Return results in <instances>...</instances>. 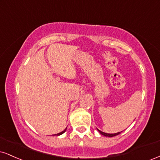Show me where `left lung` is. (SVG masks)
<instances>
[{
	"mask_svg": "<svg viewBox=\"0 0 160 160\" xmlns=\"http://www.w3.org/2000/svg\"><path fill=\"white\" fill-rule=\"evenodd\" d=\"M97 131H98V132H99V133H101L102 135L105 136V137H115V136L119 135V133H121V132H122V131H121V132H118V133H104V132H102V131H100V130H98V128H97Z\"/></svg>",
	"mask_w": 160,
	"mask_h": 160,
	"instance_id": "8db88e82",
	"label": "left lung"
}]
</instances>
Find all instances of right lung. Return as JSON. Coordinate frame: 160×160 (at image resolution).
Returning <instances> with one entry per match:
<instances>
[{
	"instance_id": "add662e5",
	"label": "right lung",
	"mask_w": 160,
	"mask_h": 160,
	"mask_svg": "<svg viewBox=\"0 0 160 160\" xmlns=\"http://www.w3.org/2000/svg\"><path fill=\"white\" fill-rule=\"evenodd\" d=\"M66 130H67V128H65V129L64 130V131H62V132H60V133H57V134H54V136L55 135H56V136H60V135H62V134H63V133H64L65 131H66Z\"/></svg>"
}]
</instances>
